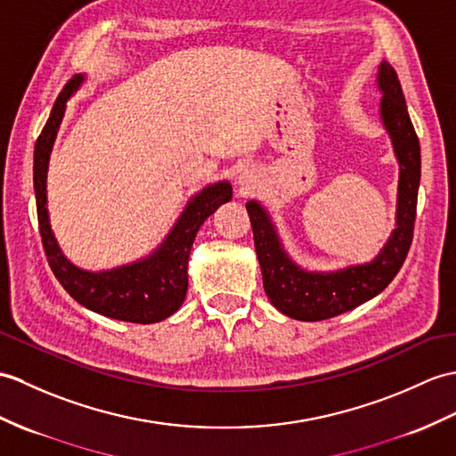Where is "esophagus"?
<instances>
[{
    "label": "esophagus",
    "instance_id": "obj_1",
    "mask_svg": "<svg viewBox=\"0 0 456 456\" xmlns=\"http://www.w3.org/2000/svg\"><path fill=\"white\" fill-rule=\"evenodd\" d=\"M239 186L242 192H250V190L254 188V175L250 171H245L240 176H239Z\"/></svg>",
    "mask_w": 456,
    "mask_h": 456
}]
</instances>
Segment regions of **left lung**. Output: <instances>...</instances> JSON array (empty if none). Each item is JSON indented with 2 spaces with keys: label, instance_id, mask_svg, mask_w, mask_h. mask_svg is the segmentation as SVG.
<instances>
[{
  "label": "left lung",
  "instance_id": "1",
  "mask_svg": "<svg viewBox=\"0 0 456 456\" xmlns=\"http://www.w3.org/2000/svg\"><path fill=\"white\" fill-rule=\"evenodd\" d=\"M377 85L383 93L380 118L393 140L400 176L396 229L371 262L336 272H306L288 256L268 211L256 200L247 202L264 291L278 311L295 321H326L373 299L395 280L408 256L421 176L419 140L411 126L398 76L390 63L383 61L379 66Z\"/></svg>",
  "mask_w": 456,
  "mask_h": 456
}]
</instances>
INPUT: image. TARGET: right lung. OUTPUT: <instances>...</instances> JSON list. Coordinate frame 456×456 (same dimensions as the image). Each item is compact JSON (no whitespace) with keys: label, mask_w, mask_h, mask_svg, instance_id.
Returning a JSON list of instances; mask_svg holds the SVG:
<instances>
[{"label":"right lung","mask_w":456,"mask_h":456,"mask_svg":"<svg viewBox=\"0 0 456 456\" xmlns=\"http://www.w3.org/2000/svg\"><path fill=\"white\" fill-rule=\"evenodd\" d=\"M83 81L85 77L81 73L68 81L35 143L33 180L42 247H45L50 268L63 285V289L89 311L124 322H161L176 313L186 297L188 258L198 229L221 204L229 202L232 198V188L227 180H221L190 198L171 232L150 256L104 272H89L73 266L63 256L50 227L46 175L52 147H54L63 112H66V102L81 87Z\"/></svg>","instance_id":"add662e5"}]
</instances>
